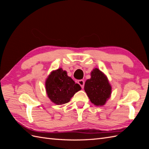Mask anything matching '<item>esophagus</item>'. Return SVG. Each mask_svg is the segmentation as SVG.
Wrapping results in <instances>:
<instances>
[{
	"instance_id": "esophagus-1",
	"label": "esophagus",
	"mask_w": 149,
	"mask_h": 149,
	"mask_svg": "<svg viewBox=\"0 0 149 149\" xmlns=\"http://www.w3.org/2000/svg\"><path fill=\"white\" fill-rule=\"evenodd\" d=\"M78 83L80 85V86L81 87L82 89L84 88V80H83V79L79 80L78 81Z\"/></svg>"
}]
</instances>
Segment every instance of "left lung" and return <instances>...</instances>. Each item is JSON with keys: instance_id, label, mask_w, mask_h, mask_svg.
<instances>
[{"instance_id": "8db88e82", "label": "left lung", "mask_w": 149, "mask_h": 149, "mask_svg": "<svg viewBox=\"0 0 149 149\" xmlns=\"http://www.w3.org/2000/svg\"><path fill=\"white\" fill-rule=\"evenodd\" d=\"M111 90L106 76L99 69H93L91 78L84 84V91L91 102L96 106L104 105L111 96Z\"/></svg>"}]
</instances>
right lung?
<instances>
[{
    "label": "right lung",
    "instance_id": "add662e5",
    "mask_svg": "<svg viewBox=\"0 0 149 149\" xmlns=\"http://www.w3.org/2000/svg\"><path fill=\"white\" fill-rule=\"evenodd\" d=\"M45 88L49 100L57 105L68 102L74 94L81 89L61 68L53 71L48 76Z\"/></svg>",
    "mask_w": 149,
    "mask_h": 149
}]
</instances>
